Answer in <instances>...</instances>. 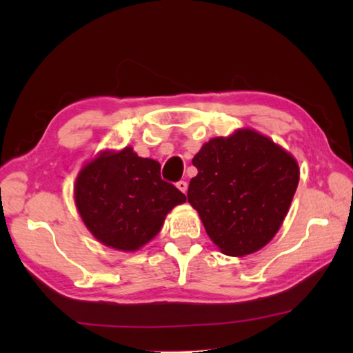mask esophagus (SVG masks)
I'll list each match as a JSON object with an SVG mask.
<instances>
[{"mask_svg":"<svg viewBox=\"0 0 353 353\" xmlns=\"http://www.w3.org/2000/svg\"><path fill=\"white\" fill-rule=\"evenodd\" d=\"M176 187L182 191V193H187V190H188V183L185 182V181H179L177 183H176Z\"/></svg>","mask_w":353,"mask_h":353,"instance_id":"34e87169","label":"esophagus"}]
</instances>
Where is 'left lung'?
Returning a JSON list of instances; mask_svg holds the SVG:
<instances>
[{"label": "left lung", "instance_id": "1", "mask_svg": "<svg viewBox=\"0 0 353 353\" xmlns=\"http://www.w3.org/2000/svg\"><path fill=\"white\" fill-rule=\"evenodd\" d=\"M193 165L188 202L225 255L243 256L272 240L288 213L299 166L268 137L238 130L202 146Z\"/></svg>", "mask_w": 353, "mask_h": 353}]
</instances>
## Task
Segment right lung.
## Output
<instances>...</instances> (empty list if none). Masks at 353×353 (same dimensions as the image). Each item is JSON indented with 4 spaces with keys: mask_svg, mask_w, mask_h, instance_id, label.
<instances>
[{
    "mask_svg": "<svg viewBox=\"0 0 353 353\" xmlns=\"http://www.w3.org/2000/svg\"><path fill=\"white\" fill-rule=\"evenodd\" d=\"M74 201L97 240L113 249L137 250L159 234L168 212L187 198L163 181L159 162L124 148L83 166Z\"/></svg>",
    "mask_w": 353,
    "mask_h": 353,
    "instance_id": "add662e5",
    "label": "right lung"
}]
</instances>
